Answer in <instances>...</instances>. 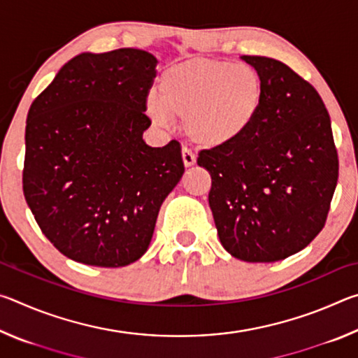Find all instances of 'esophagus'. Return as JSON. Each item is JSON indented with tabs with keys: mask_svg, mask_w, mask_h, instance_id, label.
<instances>
[{
	"mask_svg": "<svg viewBox=\"0 0 358 358\" xmlns=\"http://www.w3.org/2000/svg\"><path fill=\"white\" fill-rule=\"evenodd\" d=\"M181 157H183V164L186 167H191L196 164V156H194V153L189 148L185 147L183 150H181Z\"/></svg>",
	"mask_w": 358,
	"mask_h": 358,
	"instance_id": "esophagus-1",
	"label": "esophagus"
}]
</instances>
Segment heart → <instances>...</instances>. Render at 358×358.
Listing matches in <instances>:
<instances>
[{
	"label": "heart",
	"mask_w": 358,
	"mask_h": 358,
	"mask_svg": "<svg viewBox=\"0 0 358 358\" xmlns=\"http://www.w3.org/2000/svg\"><path fill=\"white\" fill-rule=\"evenodd\" d=\"M264 98V80L252 66L196 58L162 72L159 98L150 94L147 108L157 124L180 118L194 143L222 148L248 134Z\"/></svg>",
	"instance_id": "heart-1"
}]
</instances>
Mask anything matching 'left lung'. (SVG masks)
<instances>
[{"mask_svg":"<svg viewBox=\"0 0 358 358\" xmlns=\"http://www.w3.org/2000/svg\"><path fill=\"white\" fill-rule=\"evenodd\" d=\"M264 80L259 118L229 147L202 150L208 203L229 254L276 262L324 229L338 183L330 115L310 82L278 59L243 55Z\"/></svg>","mask_w":358,"mask_h":358,"instance_id":"8db88e82","label":"left lung"}]
</instances>
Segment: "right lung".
I'll list each match as a JSON object with an SVG mask.
<instances>
[{
  "label": "right lung",
  "instance_id": "add662e5",
  "mask_svg": "<svg viewBox=\"0 0 358 358\" xmlns=\"http://www.w3.org/2000/svg\"><path fill=\"white\" fill-rule=\"evenodd\" d=\"M156 63L138 48L80 53L29 107L23 194L42 234L76 262L141 259L183 177L177 141L153 148L142 138Z\"/></svg>",
  "mask_w": 358,
  "mask_h": 358
}]
</instances>
